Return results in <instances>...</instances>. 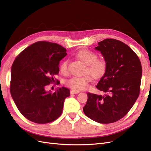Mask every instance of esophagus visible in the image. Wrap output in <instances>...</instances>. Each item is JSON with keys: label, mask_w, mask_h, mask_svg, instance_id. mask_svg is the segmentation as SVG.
I'll list each match as a JSON object with an SVG mask.
<instances>
[{"label": "esophagus", "mask_w": 151, "mask_h": 151, "mask_svg": "<svg viewBox=\"0 0 151 151\" xmlns=\"http://www.w3.org/2000/svg\"><path fill=\"white\" fill-rule=\"evenodd\" d=\"M79 93V91L77 90H71L70 91V94H78Z\"/></svg>", "instance_id": "34e87169"}]
</instances>
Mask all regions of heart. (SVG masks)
Wrapping results in <instances>:
<instances>
[{"mask_svg":"<svg viewBox=\"0 0 151 151\" xmlns=\"http://www.w3.org/2000/svg\"><path fill=\"white\" fill-rule=\"evenodd\" d=\"M76 57L86 65L84 72L88 73L82 76H73L65 81L67 86L74 90H85L94 78L102 77L106 70V63L103 59H98L97 55L88 50L83 49L77 52ZM60 70L63 74L68 72V61L65 60L60 65ZM91 74L89 75L88 74Z\"/></svg>","mask_w":151,"mask_h":151,"instance_id":"obj_1","label":"heart"}]
</instances>
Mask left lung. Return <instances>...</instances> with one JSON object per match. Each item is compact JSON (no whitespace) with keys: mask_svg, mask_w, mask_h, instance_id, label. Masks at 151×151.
<instances>
[{"mask_svg":"<svg viewBox=\"0 0 151 151\" xmlns=\"http://www.w3.org/2000/svg\"><path fill=\"white\" fill-rule=\"evenodd\" d=\"M101 53L106 70L96 86L104 93H88L83 108L85 115L100 123H111L128 113L137 99L142 74L137 54L127 45L115 39H105L95 48Z\"/></svg>","mask_w":151,"mask_h":151,"instance_id":"obj_1","label":"left lung"}]
</instances>
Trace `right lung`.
<instances>
[{"label":"right lung","mask_w":151,"mask_h":151,"mask_svg":"<svg viewBox=\"0 0 151 151\" xmlns=\"http://www.w3.org/2000/svg\"><path fill=\"white\" fill-rule=\"evenodd\" d=\"M66 51L60 45L41 41L25 48L14 61L11 94L19 111L28 120L45 124L61 115L70 90L62 87L52 93L46 88L55 82L53 76L58 74L59 63L67 55Z\"/></svg>","instance_id":"obj_1"}]
</instances>
